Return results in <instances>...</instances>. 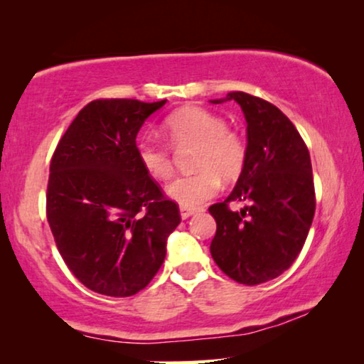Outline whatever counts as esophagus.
I'll list each match as a JSON object with an SVG mask.
<instances>
[{"instance_id": "34e87169", "label": "esophagus", "mask_w": 364, "mask_h": 364, "mask_svg": "<svg viewBox=\"0 0 364 364\" xmlns=\"http://www.w3.org/2000/svg\"><path fill=\"white\" fill-rule=\"evenodd\" d=\"M197 212V208H188V207H181V217L182 218H188L192 217L193 213Z\"/></svg>"}]
</instances>
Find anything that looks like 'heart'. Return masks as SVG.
I'll use <instances>...</instances> for the list:
<instances>
[{
	"label": "heart",
	"instance_id": "obj_1",
	"mask_svg": "<svg viewBox=\"0 0 364 364\" xmlns=\"http://www.w3.org/2000/svg\"><path fill=\"white\" fill-rule=\"evenodd\" d=\"M167 141L172 147L196 144L192 167L187 176L168 183L167 196L182 207L197 208L215 197L222 178L235 181L247 164V144L240 134L228 131L227 121L203 107L188 106L172 112L164 121ZM137 159L144 171L154 178L166 181L173 173V157L167 144L154 139H141L136 146Z\"/></svg>",
	"mask_w": 364,
	"mask_h": 364
}]
</instances>
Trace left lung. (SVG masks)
<instances>
[{
  "label": "left lung",
  "instance_id": "1",
  "mask_svg": "<svg viewBox=\"0 0 364 364\" xmlns=\"http://www.w3.org/2000/svg\"><path fill=\"white\" fill-rule=\"evenodd\" d=\"M227 99L245 114L247 164L230 196L208 207L217 222L210 253L227 277L252 287L296 260L315 215V183L306 144L280 109L240 91ZM232 203L244 208L232 211Z\"/></svg>",
  "mask_w": 364,
  "mask_h": 364
}]
</instances>
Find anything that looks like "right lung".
I'll list each match as a JSON object with an SVG mask.
<instances>
[{"instance_id": "right-lung-1", "label": "right lung", "mask_w": 364, "mask_h": 364, "mask_svg": "<svg viewBox=\"0 0 364 364\" xmlns=\"http://www.w3.org/2000/svg\"><path fill=\"white\" fill-rule=\"evenodd\" d=\"M167 99H96L58 142L49 166L46 217L64 263L107 296L146 288L166 258L181 210L144 171L136 137Z\"/></svg>"}]
</instances>
